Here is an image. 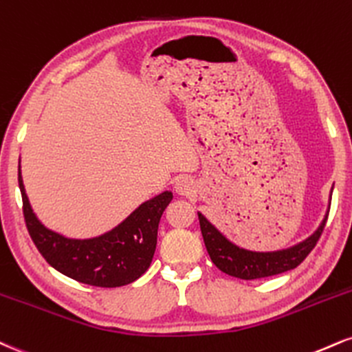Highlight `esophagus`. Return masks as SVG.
<instances>
[{
	"mask_svg": "<svg viewBox=\"0 0 352 352\" xmlns=\"http://www.w3.org/2000/svg\"><path fill=\"white\" fill-rule=\"evenodd\" d=\"M175 192L177 195H180V197H190V195H193L197 190H195V184L192 179L182 177L180 180L175 182Z\"/></svg>",
	"mask_w": 352,
	"mask_h": 352,
	"instance_id": "1",
	"label": "esophagus"
}]
</instances>
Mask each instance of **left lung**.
I'll return each instance as SVG.
<instances>
[{
	"label": "left lung",
	"instance_id": "8db88e82",
	"mask_svg": "<svg viewBox=\"0 0 352 352\" xmlns=\"http://www.w3.org/2000/svg\"><path fill=\"white\" fill-rule=\"evenodd\" d=\"M333 192V188H331ZM329 205H331V195H329L328 210L324 218L321 219L320 226L313 234L297 243L290 248L277 249V251H251V249L241 248L228 239L213 223L206 219L205 214L198 211L203 241H205L206 251H208L211 261L221 272L231 275V277L243 278V280H254V278L270 277L287 270L295 269L302 264L305 257L311 252L318 243L321 232L324 230L326 219H328Z\"/></svg>",
	"mask_w": 352,
	"mask_h": 352
}]
</instances>
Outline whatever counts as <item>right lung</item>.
Segmentation results:
<instances>
[{
    "label": "right lung",
    "mask_w": 352,
    "mask_h": 352,
    "mask_svg": "<svg viewBox=\"0 0 352 352\" xmlns=\"http://www.w3.org/2000/svg\"><path fill=\"white\" fill-rule=\"evenodd\" d=\"M18 182L29 234L55 270L77 282L111 289L138 280L149 269L157 245L160 217L172 201V192L165 190L141 203L128 218L103 234L69 238L50 230L34 213L21 175V159Z\"/></svg>",
    "instance_id": "add662e5"
}]
</instances>
